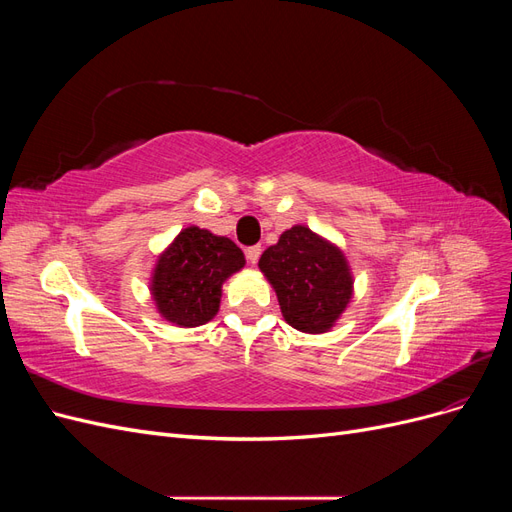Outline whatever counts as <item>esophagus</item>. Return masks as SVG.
<instances>
[{
    "mask_svg": "<svg viewBox=\"0 0 512 512\" xmlns=\"http://www.w3.org/2000/svg\"><path fill=\"white\" fill-rule=\"evenodd\" d=\"M260 254H262V247L260 245H252V247H247V250H245V256H247V260L252 262V265H256Z\"/></svg>",
    "mask_w": 512,
    "mask_h": 512,
    "instance_id": "34e87169",
    "label": "esophagus"
}]
</instances>
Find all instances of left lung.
Returning <instances> with one entry per match:
<instances>
[{"instance_id": "8db88e82", "label": "left lung", "mask_w": 512, "mask_h": 512, "mask_svg": "<svg viewBox=\"0 0 512 512\" xmlns=\"http://www.w3.org/2000/svg\"><path fill=\"white\" fill-rule=\"evenodd\" d=\"M284 320L303 333H327L352 299V273L339 247L307 226L282 232L258 262Z\"/></svg>"}]
</instances>
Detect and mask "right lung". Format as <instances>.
Returning <instances> with one entry per match:
<instances>
[{"label":"right lung","mask_w":512,"mask_h":512,"mask_svg":"<svg viewBox=\"0 0 512 512\" xmlns=\"http://www.w3.org/2000/svg\"><path fill=\"white\" fill-rule=\"evenodd\" d=\"M243 265V252L228 237L198 226L183 228L153 269L158 312L179 327H200L218 314L222 284Z\"/></svg>","instance_id":"right-lung-1"}]
</instances>
